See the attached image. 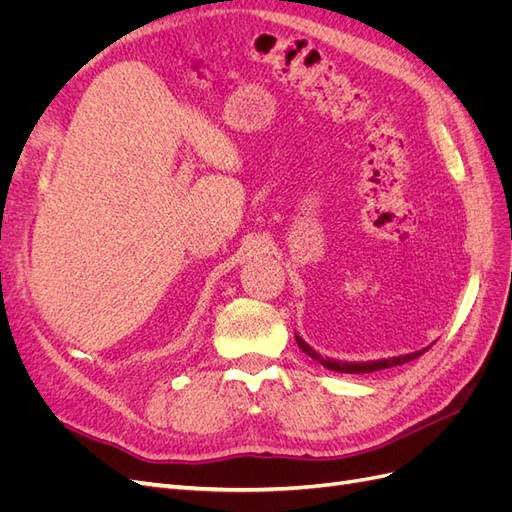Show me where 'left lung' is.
Returning a JSON list of instances; mask_svg holds the SVG:
<instances>
[{"mask_svg": "<svg viewBox=\"0 0 512 512\" xmlns=\"http://www.w3.org/2000/svg\"><path fill=\"white\" fill-rule=\"evenodd\" d=\"M294 337H297V344L299 348L307 354L312 356L314 361H318L322 367H327L331 371H339V374H371V371H380V369H386V367H395V365H401V363H408V361H414L418 359V356L425 354L431 346L423 348V350H416V352H410V354H399V356H389V359H378V361H337V359H329V356H322L320 352H316L312 346H309L303 337H299L297 333H294Z\"/></svg>", "mask_w": 512, "mask_h": 512, "instance_id": "left-lung-1", "label": "left lung"}]
</instances>
